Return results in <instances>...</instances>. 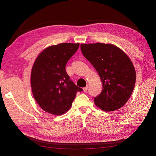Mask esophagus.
Returning <instances> with one entry per match:
<instances>
[{"label":"esophagus","mask_w":156,"mask_h":156,"mask_svg":"<svg viewBox=\"0 0 156 156\" xmlns=\"http://www.w3.org/2000/svg\"><path fill=\"white\" fill-rule=\"evenodd\" d=\"M88 87H84V88H83V91L84 92H86L87 90H88Z\"/></svg>","instance_id":"34e87169"}]
</instances>
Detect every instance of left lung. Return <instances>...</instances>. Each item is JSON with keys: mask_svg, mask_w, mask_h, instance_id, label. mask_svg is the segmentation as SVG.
I'll list each match as a JSON object with an SVG mask.
<instances>
[{"mask_svg": "<svg viewBox=\"0 0 156 156\" xmlns=\"http://www.w3.org/2000/svg\"><path fill=\"white\" fill-rule=\"evenodd\" d=\"M82 53L98 72L103 84L96 105L105 111L123 107L134 89L136 73L131 60L123 51L109 44H81Z\"/></svg>", "mask_w": 156, "mask_h": 156, "instance_id": "8db88e82", "label": "left lung"}]
</instances>
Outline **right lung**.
I'll return each instance as SVG.
<instances>
[{"instance_id": "add662e5", "label": "right lung", "mask_w": 156, "mask_h": 156, "mask_svg": "<svg viewBox=\"0 0 156 156\" xmlns=\"http://www.w3.org/2000/svg\"><path fill=\"white\" fill-rule=\"evenodd\" d=\"M79 44L62 43L44 49L36 58L31 72V88L35 100L47 112L61 115L72 105L83 89L69 80L66 65Z\"/></svg>"}]
</instances>
